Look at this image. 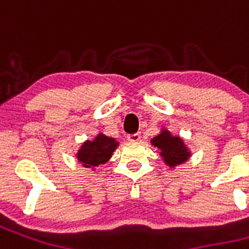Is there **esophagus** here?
<instances>
[{"label": "esophagus", "mask_w": 249, "mask_h": 249, "mask_svg": "<svg viewBox=\"0 0 249 249\" xmlns=\"http://www.w3.org/2000/svg\"><path fill=\"white\" fill-rule=\"evenodd\" d=\"M141 135L140 133H135V135H128V140L130 142H137V141H140Z\"/></svg>", "instance_id": "obj_1"}]
</instances>
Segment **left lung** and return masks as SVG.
<instances>
[{
  "mask_svg": "<svg viewBox=\"0 0 249 249\" xmlns=\"http://www.w3.org/2000/svg\"><path fill=\"white\" fill-rule=\"evenodd\" d=\"M151 144L160 151L162 161L171 169L185 164L192 156L191 148L185 144L183 137L173 135L167 126H162L159 135L152 139Z\"/></svg>",
  "mask_w": 249,
  "mask_h": 249,
  "instance_id": "left-lung-1",
  "label": "left lung"
}]
</instances>
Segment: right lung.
<instances>
[{
	"label": "right lung",
	"mask_w": 249,
	"mask_h": 249,
	"mask_svg": "<svg viewBox=\"0 0 249 249\" xmlns=\"http://www.w3.org/2000/svg\"><path fill=\"white\" fill-rule=\"evenodd\" d=\"M119 141L98 132L92 140H85L76 152V159L81 162V165L93 172L97 171L101 164H105L110 160L113 152L117 149Z\"/></svg>",
	"instance_id": "1"
}]
</instances>
